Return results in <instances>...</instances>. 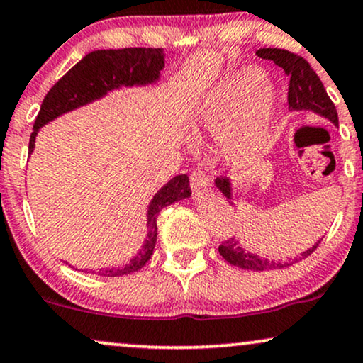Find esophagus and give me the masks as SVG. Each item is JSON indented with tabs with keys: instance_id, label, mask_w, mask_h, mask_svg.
Listing matches in <instances>:
<instances>
[{
	"instance_id": "obj_1",
	"label": "esophagus",
	"mask_w": 363,
	"mask_h": 363,
	"mask_svg": "<svg viewBox=\"0 0 363 363\" xmlns=\"http://www.w3.org/2000/svg\"><path fill=\"white\" fill-rule=\"evenodd\" d=\"M191 186H192V191L199 196L211 189V181L204 172L199 171V169H196V171H192L191 174Z\"/></svg>"
}]
</instances>
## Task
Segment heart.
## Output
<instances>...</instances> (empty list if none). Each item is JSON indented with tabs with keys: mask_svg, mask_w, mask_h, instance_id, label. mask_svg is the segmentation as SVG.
<instances>
[{
	"mask_svg": "<svg viewBox=\"0 0 363 363\" xmlns=\"http://www.w3.org/2000/svg\"><path fill=\"white\" fill-rule=\"evenodd\" d=\"M277 103V89L265 79V72L257 66H244L202 96L194 128L219 144L230 169L249 171L264 157Z\"/></svg>",
	"mask_w": 363,
	"mask_h": 363,
	"instance_id": "obj_1",
	"label": "heart"
}]
</instances>
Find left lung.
Masks as SVG:
<instances>
[{
	"label": "left lung",
	"mask_w": 363,
	"mask_h": 363,
	"mask_svg": "<svg viewBox=\"0 0 363 363\" xmlns=\"http://www.w3.org/2000/svg\"><path fill=\"white\" fill-rule=\"evenodd\" d=\"M255 55L262 60L274 61L279 67H282L286 76L289 77V111L291 113H312L318 118L327 119L335 128H339V116L337 109L330 98L327 96V91L323 88L320 77L315 74L311 65L303 60V57L289 52L286 50H277V48H260L255 51ZM216 187L222 192V196L229 201L230 206H234V187L229 179H216ZM320 240H317L312 247L303 250L297 257L287 259H267L262 255L250 252L242 247L239 239L225 240L224 244L219 245V254L224 257L230 265H235L239 269L245 270H272L282 269L289 265L298 262V260L306 259L308 254H312L317 249Z\"/></svg>",
	"instance_id": "1"
}]
</instances>
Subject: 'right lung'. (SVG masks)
Wrapping results in <instances>:
<instances>
[{"label":"right lung","instance_id":"1","mask_svg":"<svg viewBox=\"0 0 363 363\" xmlns=\"http://www.w3.org/2000/svg\"><path fill=\"white\" fill-rule=\"evenodd\" d=\"M162 48H124V50H98L86 55L77 65L71 67L65 76L50 89L43 99L40 114L33 125L30 138V154L36 146V138L41 128L50 124L62 114L71 113L94 101H99L113 91L123 88H146L161 81L164 69ZM189 176L179 174L166 182L152 196L146 211V239L141 249L129 259L128 264L114 267L98 269V275L119 277L143 269L151 259L157 240V216L164 207L191 197Z\"/></svg>","mask_w":363,"mask_h":363}]
</instances>
